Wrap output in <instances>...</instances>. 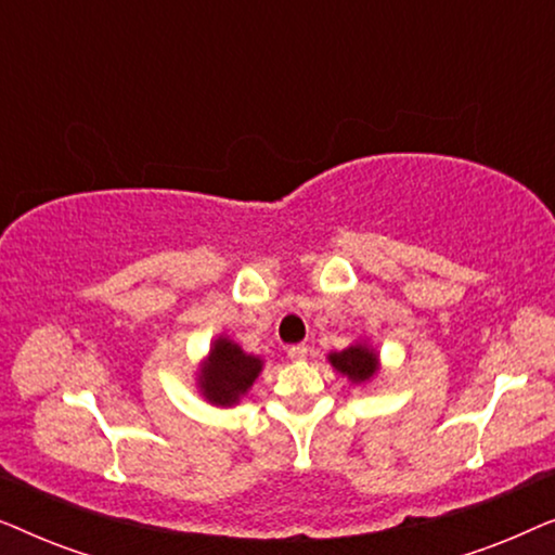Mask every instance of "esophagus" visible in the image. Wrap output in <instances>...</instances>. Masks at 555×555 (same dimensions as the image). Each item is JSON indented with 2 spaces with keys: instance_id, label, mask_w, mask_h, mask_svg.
<instances>
[{
  "instance_id": "esophagus-1",
  "label": "esophagus",
  "mask_w": 555,
  "mask_h": 555,
  "mask_svg": "<svg viewBox=\"0 0 555 555\" xmlns=\"http://www.w3.org/2000/svg\"><path fill=\"white\" fill-rule=\"evenodd\" d=\"M287 356H291V361H306V356H308V346L295 344V346L287 348Z\"/></svg>"
}]
</instances>
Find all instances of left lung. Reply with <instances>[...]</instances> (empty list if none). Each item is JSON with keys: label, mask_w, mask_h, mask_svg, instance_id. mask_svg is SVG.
Here are the masks:
<instances>
[{"label": "left lung", "mask_w": 555, "mask_h": 555, "mask_svg": "<svg viewBox=\"0 0 555 555\" xmlns=\"http://www.w3.org/2000/svg\"><path fill=\"white\" fill-rule=\"evenodd\" d=\"M328 363L351 384H371L382 366L376 348H371L366 340H356L344 351H331Z\"/></svg>", "instance_id": "obj_1"}]
</instances>
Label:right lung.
Returning <instances> with one entry per match:
<instances>
[{
  "label": "right lung",
  "mask_w": 555,
  "mask_h": 555,
  "mask_svg": "<svg viewBox=\"0 0 555 555\" xmlns=\"http://www.w3.org/2000/svg\"><path fill=\"white\" fill-rule=\"evenodd\" d=\"M262 366L264 361L260 356L242 351V346L234 344L230 336H217L196 371V389L209 404L222 409L234 406L253 389Z\"/></svg>",
  "instance_id": "1"
}]
</instances>
